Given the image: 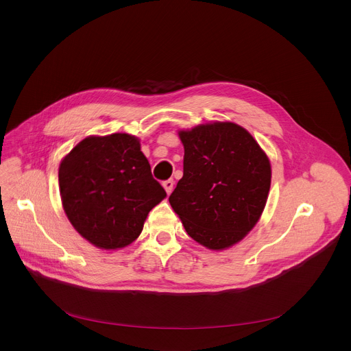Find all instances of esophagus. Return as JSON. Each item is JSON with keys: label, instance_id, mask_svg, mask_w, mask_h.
<instances>
[{"label": "esophagus", "instance_id": "1", "mask_svg": "<svg viewBox=\"0 0 351 351\" xmlns=\"http://www.w3.org/2000/svg\"><path fill=\"white\" fill-rule=\"evenodd\" d=\"M173 184H175V182H173L172 179H168V180H165V182L162 183V186H164V189H165L167 194H171V193H172V190H173Z\"/></svg>", "mask_w": 351, "mask_h": 351}]
</instances>
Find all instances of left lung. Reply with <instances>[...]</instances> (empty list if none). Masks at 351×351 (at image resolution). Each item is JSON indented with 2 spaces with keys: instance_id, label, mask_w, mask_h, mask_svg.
Returning a JSON list of instances; mask_svg holds the SVG:
<instances>
[{
  "instance_id": "1",
  "label": "left lung",
  "mask_w": 351,
  "mask_h": 351,
  "mask_svg": "<svg viewBox=\"0 0 351 351\" xmlns=\"http://www.w3.org/2000/svg\"><path fill=\"white\" fill-rule=\"evenodd\" d=\"M183 178L169 195L187 234L210 250L240 241L258 222L271 187V164L244 128L232 122L180 130Z\"/></svg>"
}]
</instances>
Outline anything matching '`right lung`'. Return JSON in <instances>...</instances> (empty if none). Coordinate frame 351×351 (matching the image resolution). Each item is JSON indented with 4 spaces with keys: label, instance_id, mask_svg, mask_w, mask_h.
I'll use <instances>...</instances> for the list:
<instances>
[{
    "label": "right lung",
    "instance_id": "right-lung-1",
    "mask_svg": "<svg viewBox=\"0 0 351 351\" xmlns=\"http://www.w3.org/2000/svg\"><path fill=\"white\" fill-rule=\"evenodd\" d=\"M64 211L72 226L104 250L129 245L167 197L132 134L90 136L76 144L58 171Z\"/></svg>",
    "mask_w": 351,
    "mask_h": 351
}]
</instances>
